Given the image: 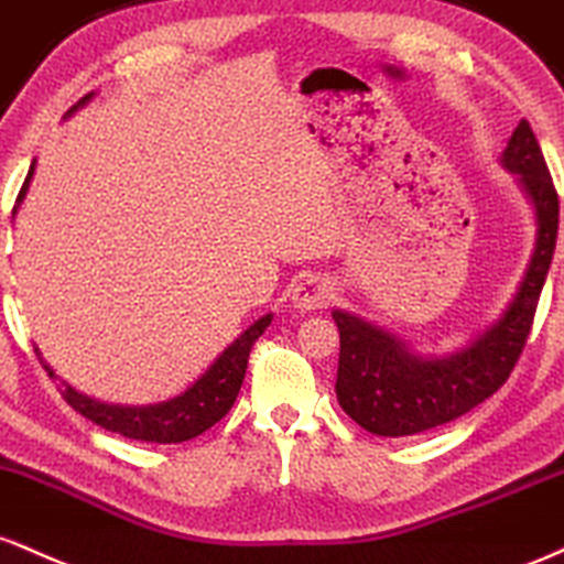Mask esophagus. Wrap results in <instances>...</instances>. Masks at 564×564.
<instances>
[{
    "instance_id": "34e87169",
    "label": "esophagus",
    "mask_w": 564,
    "mask_h": 564,
    "mask_svg": "<svg viewBox=\"0 0 564 564\" xmlns=\"http://www.w3.org/2000/svg\"><path fill=\"white\" fill-rule=\"evenodd\" d=\"M333 301V284L319 274H306L303 280L295 282L293 303L301 312H314V308H325Z\"/></svg>"
}]
</instances>
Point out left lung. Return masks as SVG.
<instances>
[{
    "label": "left lung",
    "instance_id": "1",
    "mask_svg": "<svg viewBox=\"0 0 564 564\" xmlns=\"http://www.w3.org/2000/svg\"><path fill=\"white\" fill-rule=\"evenodd\" d=\"M503 164L520 175L538 215V239L514 301L469 349L445 359H421L397 338L357 316L333 312L340 333L338 394L351 421L378 436H410L451 423L482 404L509 381L528 344L538 299L556 248L560 197L528 119L511 132Z\"/></svg>",
    "mask_w": 564,
    "mask_h": 564
}]
</instances>
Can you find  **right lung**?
Returning <instances> with one entry per match:
<instances>
[{
	"mask_svg": "<svg viewBox=\"0 0 564 564\" xmlns=\"http://www.w3.org/2000/svg\"><path fill=\"white\" fill-rule=\"evenodd\" d=\"M90 95H85V98L77 100V104L72 106V111L79 109L85 100H90ZM31 175H34V164H31L26 181H23L18 202H21L23 194H26ZM269 325H271V314L261 316L256 325H250L248 330L234 340L229 349L215 359L210 370H207L205 376L192 386V389H186L181 397H175V400L149 404V408H122V404L95 402L90 397L74 391L72 386H66L63 400L72 404L77 413L85 415V419L98 423L100 429H109V432L128 436V440L160 442V445H173V442L194 440V436H199L202 432H207V429L215 426V423L231 410V404L239 394V386L245 381V370H248L252 344L261 338ZM44 370H47V376H53V370H50L47 365H44Z\"/></svg>",
	"mask_w": 564,
	"mask_h": 564,
	"instance_id": "add662e5",
	"label": "right lung"
}]
</instances>
